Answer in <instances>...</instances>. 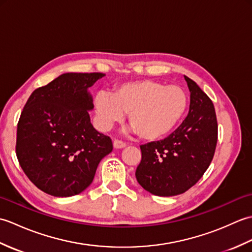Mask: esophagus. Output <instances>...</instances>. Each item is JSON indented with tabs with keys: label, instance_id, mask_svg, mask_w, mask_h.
I'll list each match as a JSON object with an SVG mask.
<instances>
[{
	"label": "esophagus",
	"instance_id": "34e87169",
	"mask_svg": "<svg viewBox=\"0 0 252 252\" xmlns=\"http://www.w3.org/2000/svg\"><path fill=\"white\" fill-rule=\"evenodd\" d=\"M126 144L125 142H122L120 140H115L114 141V147L117 148V149L123 148V147H126Z\"/></svg>",
	"mask_w": 252,
	"mask_h": 252
}]
</instances>
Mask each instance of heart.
Wrapping results in <instances>:
<instances>
[{
  "mask_svg": "<svg viewBox=\"0 0 252 252\" xmlns=\"http://www.w3.org/2000/svg\"><path fill=\"white\" fill-rule=\"evenodd\" d=\"M189 104V96L179 85L155 80H138L117 87L114 93L99 92L95 97L99 125L109 127L129 114V123L138 137L155 141L174 129Z\"/></svg>",
  "mask_w": 252,
  "mask_h": 252,
  "instance_id": "1",
  "label": "heart"
}]
</instances>
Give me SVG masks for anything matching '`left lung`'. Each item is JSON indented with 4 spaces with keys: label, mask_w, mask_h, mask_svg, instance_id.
<instances>
[{
    "label": "left lung",
    "mask_w": 252,
    "mask_h": 252,
    "mask_svg": "<svg viewBox=\"0 0 252 252\" xmlns=\"http://www.w3.org/2000/svg\"><path fill=\"white\" fill-rule=\"evenodd\" d=\"M184 78L190 92L185 120L164 140L141 145L136 180L144 189L156 196L183 194L201 179L215 156L218 142L215 106L195 81Z\"/></svg>",
    "instance_id": "left-lung-1"
}]
</instances>
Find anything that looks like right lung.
Masks as SVG:
<instances>
[{"label":"right lung","mask_w":252,"mask_h":252,"mask_svg":"<svg viewBox=\"0 0 252 252\" xmlns=\"http://www.w3.org/2000/svg\"><path fill=\"white\" fill-rule=\"evenodd\" d=\"M104 76L63 73L27 100L17 125L16 155L25 174L46 194H80L112 151L110 137L94 129L89 115L94 105L88 89Z\"/></svg>","instance_id":"1"}]
</instances>
